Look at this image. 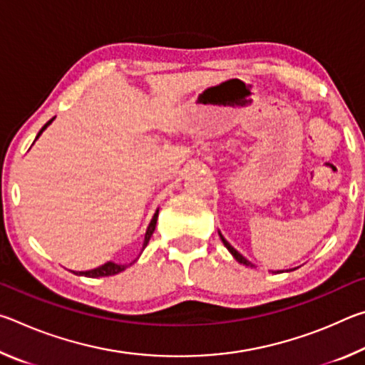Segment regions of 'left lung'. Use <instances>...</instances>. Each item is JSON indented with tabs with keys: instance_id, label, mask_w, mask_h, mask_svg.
<instances>
[{
	"instance_id": "obj_1",
	"label": "left lung",
	"mask_w": 365,
	"mask_h": 365,
	"mask_svg": "<svg viewBox=\"0 0 365 365\" xmlns=\"http://www.w3.org/2000/svg\"><path fill=\"white\" fill-rule=\"evenodd\" d=\"M220 238H222V242H224V245H225V248L228 250V251H230L232 252V255H233V257L235 259H237V261L240 262V264H245V265H251V267H252V264L248 261V259H245L242 255H240V252L237 251V250H235V248H232V246L230 245H228V242H227V240L224 238V237H222V235H220Z\"/></svg>"
}]
</instances>
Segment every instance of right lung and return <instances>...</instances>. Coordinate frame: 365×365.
<instances>
[{
	"mask_svg": "<svg viewBox=\"0 0 365 365\" xmlns=\"http://www.w3.org/2000/svg\"><path fill=\"white\" fill-rule=\"evenodd\" d=\"M54 119V117H53ZM53 119L51 120H48L45 125L41 127V130L38 132V135H36V138L40 137L41 135V132L45 130V128L49 125V123L53 122ZM156 222H158V211H156V214L153 215V219H151V222H150V227H148V230H146V235H145V242H143V250H145V246L148 245V242H150V238H151V235H153V232H154V228H156ZM128 267V264H114V262H106V264H103V265H100V267L98 269H93V270H86V272H73V274H77V275H85V277H109V275H115V274H119V272H122V270H125Z\"/></svg>",
	"mask_w": 365,
	"mask_h": 365,
	"instance_id": "obj_1",
	"label": "right lung"
}]
</instances>
